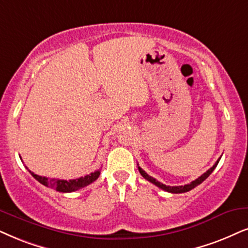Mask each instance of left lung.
Segmentation results:
<instances>
[{
  "instance_id": "8db88e82",
  "label": "left lung",
  "mask_w": 248,
  "mask_h": 248,
  "mask_svg": "<svg viewBox=\"0 0 248 248\" xmlns=\"http://www.w3.org/2000/svg\"><path fill=\"white\" fill-rule=\"evenodd\" d=\"M220 159H218V160L215 162V165L213 166L212 168H209L208 170L206 171V173H203L202 176H199L198 178H197V180L192 181L189 184H186V186H165V184H162V183H160V182L156 181L155 178H153L152 176H150V175H147L145 171H144L140 167H139V170H140V175H142V176L145 178V180H147L149 182H151V183H153V184H155V186H156L158 187H160V189L167 191V192H170V193H183V192H187V191L194 189V187L198 186L200 183H202V182L205 181L206 178H207L209 175L213 173V170H214V169L216 168V166H217L218 161H220Z\"/></svg>"
}]
</instances>
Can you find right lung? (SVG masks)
Instances as JSON below:
<instances>
[{
  "mask_svg": "<svg viewBox=\"0 0 248 248\" xmlns=\"http://www.w3.org/2000/svg\"><path fill=\"white\" fill-rule=\"evenodd\" d=\"M30 173L32 174V176L35 178L36 181H39L41 184H43V186L57 190L59 192H73V191L82 189V187L89 186L90 183L95 182L97 178H98L99 174H101V170L93 171L92 174L86 175L84 177L75 178V180H68V181L57 180V178H48L46 176H39V175L32 173L31 170Z\"/></svg>",
  "mask_w": 248,
  "mask_h": 248,
  "instance_id": "obj_1",
  "label": "right lung"
}]
</instances>
